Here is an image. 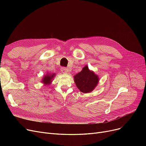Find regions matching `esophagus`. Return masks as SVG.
Listing matches in <instances>:
<instances>
[{
  "instance_id": "obj_1",
  "label": "esophagus",
  "mask_w": 146,
  "mask_h": 146,
  "mask_svg": "<svg viewBox=\"0 0 146 146\" xmlns=\"http://www.w3.org/2000/svg\"><path fill=\"white\" fill-rule=\"evenodd\" d=\"M61 71L63 73H67V72H68V69L66 67H62L61 68Z\"/></svg>"
}]
</instances>
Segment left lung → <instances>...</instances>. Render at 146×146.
Masks as SVG:
<instances>
[{"label":"left lung","instance_id":"obj_1","mask_svg":"<svg viewBox=\"0 0 146 146\" xmlns=\"http://www.w3.org/2000/svg\"><path fill=\"white\" fill-rule=\"evenodd\" d=\"M74 81L76 86L83 93L88 94L92 92L98 85L99 76L90 70L86 65L81 72L74 76Z\"/></svg>","mask_w":146,"mask_h":146}]
</instances>
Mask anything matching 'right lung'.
Segmentation results:
<instances>
[{
    "label": "right lung",
    "mask_w": 146,
    "mask_h": 146,
    "mask_svg": "<svg viewBox=\"0 0 146 146\" xmlns=\"http://www.w3.org/2000/svg\"><path fill=\"white\" fill-rule=\"evenodd\" d=\"M56 76V73H51L47 72L45 75H44L43 78L41 79V82L45 86H50L52 80Z\"/></svg>",
    "instance_id": "obj_1"
}]
</instances>
